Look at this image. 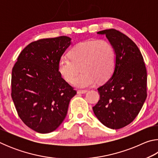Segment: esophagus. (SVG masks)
I'll list each match as a JSON object with an SVG mask.
<instances>
[{
	"instance_id": "34e87169",
	"label": "esophagus",
	"mask_w": 158,
	"mask_h": 158,
	"mask_svg": "<svg viewBox=\"0 0 158 158\" xmlns=\"http://www.w3.org/2000/svg\"><path fill=\"white\" fill-rule=\"evenodd\" d=\"M87 92V90H77V93L78 94H83V93H85Z\"/></svg>"
}]
</instances>
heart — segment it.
Segmentation results:
<instances>
[{"label":"heart","mask_w":158,"mask_h":158,"mask_svg":"<svg viewBox=\"0 0 158 158\" xmlns=\"http://www.w3.org/2000/svg\"><path fill=\"white\" fill-rule=\"evenodd\" d=\"M69 56L60 58L58 70L66 81L71 83L81 67L83 73L73 81L76 87L85 88L97 81H106L114 72L116 53L108 41L92 40L80 42L70 49Z\"/></svg>","instance_id":"obj_1"}]
</instances>
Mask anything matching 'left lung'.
Instances as JSON below:
<instances>
[{
  "label": "left lung",
  "mask_w": 158,
  "mask_h": 158,
  "mask_svg": "<svg viewBox=\"0 0 158 158\" xmlns=\"http://www.w3.org/2000/svg\"><path fill=\"white\" fill-rule=\"evenodd\" d=\"M105 35L116 53L111 77L98 89V102L93 107L106 127L117 130L132 123L147 97V73L140 50L132 40L116 29L99 31Z\"/></svg>",
  "instance_id": "1"
}]
</instances>
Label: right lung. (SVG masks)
<instances>
[{
	"label": "right lung",
	"instance_id": "obj_1",
	"mask_svg": "<svg viewBox=\"0 0 158 158\" xmlns=\"http://www.w3.org/2000/svg\"><path fill=\"white\" fill-rule=\"evenodd\" d=\"M70 44L67 36L31 42L12 68L11 95L15 108L21 121L37 132L56 130L77 94L58 70V60Z\"/></svg>",
	"mask_w": 158,
	"mask_h": 158
}]
</instances>
